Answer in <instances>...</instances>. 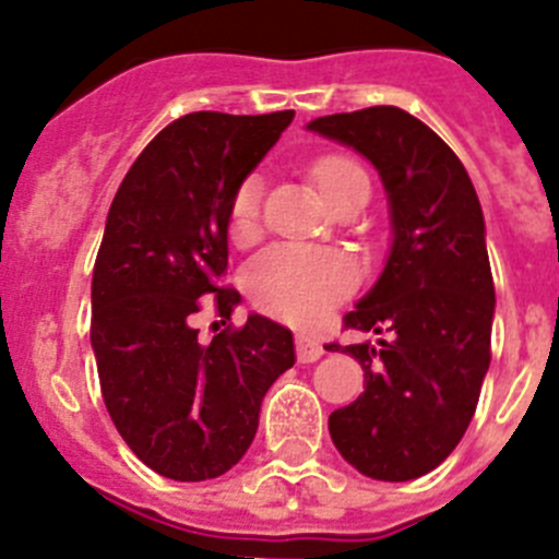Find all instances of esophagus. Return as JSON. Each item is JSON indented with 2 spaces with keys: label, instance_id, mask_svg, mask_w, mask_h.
Segmentation results:
<instances>
[{
  "label": "esophagus",
  "instance_id": "esophagus-1",
  "mask_svg": "<svg viewBox=\"0 0 559 559\" xmlns=\"http://www.w3.org/2000/svg\"><path fill=\"white\" fill-rule=\"evenodd\" d=\"M295 348H298V359L300 361H317L320 356H323V345H320L314 336L304 334V331L295 336Z\"/></svg>",
  "mask_w": 559,
  "mask_h": 559
}]
</instances>
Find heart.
Segmentation results:
<instances>
[{
  "mask_svg": "<svg viewBox=\"0 0 559 559\" xmlns=\"http://www.w3.org/2000/svg\"><path fill=\"white\" fill-rule=\"evenodd\" d=\"M320 192L334 203L354 180L367 178L359 164L342 155L323 158L314 167ZM261 183L255 178L245 180L230 203V234L245 242L259 228ZM245 286L259 309L284 320H314L356 286L354 261L345 253L311 245H273L261 250L245 270Z\"/></svg>",
  "mask_w": 559,
  "mask_h": 559,
  "instance_id": "1",
  "label": "heart"
}]
</instances>
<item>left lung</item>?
<instances>
[{
	"instance_id": "left-lung-1",
	"label": "left lung",
	"mask_w": 559,
	"mask_h": 559,
	"mask_svg": "<svg viewBox=\"0 0 559 559\" xmlns=\"http://www.w3.org/2000/svg\"><path fill=\"white\" fill-rule=\"evenodd\" d=\"M309 130L373 164L392 225L379 281L345 314V329L365 340L329 345L365 370V392L331 412V440L370 479H417L456 449L490 367L485 214L454 150L406 110L376 105Z\"/></svg>"
}]
</instances>
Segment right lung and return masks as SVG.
Returning a JSON list of instances; mask_svg holds the SVG:
<instances>
[{
	"instance_id": "right-lung-1",
	"label": "right lung",
	"mask_w": 559,
	"mask_h": 559,
	"mask_svg": "<svg viewBox=\"0 0 559 559\" xmlns=\"http://www.w3.org/2000/svg\"><path fill=\"white\" fill-rule=\"evenodd\" d=\"M295 110L186 114L124 175L92 278V348L108 415L139 460L175 481L217 479L242 460L261 401L295 365L292 331L250 314L205 345L200 298L230 317L236 189L289 128Z\"/></svg>"
}]
</instances>
